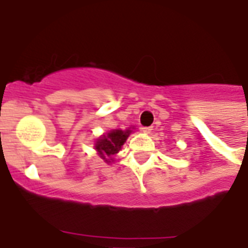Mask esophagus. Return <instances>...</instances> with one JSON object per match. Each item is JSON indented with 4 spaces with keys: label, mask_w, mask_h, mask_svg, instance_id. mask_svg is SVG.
I'll list each match as a JSON object with an SVG mask.
<instances>
[{
    "label": "esophagus",
    "mask_w": 248,
    "mask_h": 248,
    "mask_svg": "<svg viewBox=\"0 0 248 248\" xmlns=\"http://www.w3.org/2000/svg\"><path fill=\"white\" fill-rule=\"evenodd\" d=\"M151 130H153V127H151V126H145V127H142V131L145 132V134H150V132H151Z\"/></svg>",
    "instance_id": "34e87169"
}]
</instances>
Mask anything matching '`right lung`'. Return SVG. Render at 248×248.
I'll list each match as a JSON object with an SVG mask.
<instances>
[{"label":"right lung","mask_w":248,"mask_h":248,"mask_svg":"<svg viewBox=\"0 0 248 248\" xmlns=\"http://www.w3.org/2000/svg\"><path fill=\"white\" fill-rule=\"evenodd\" d=\"M130 132V130H114L111 131L107 136H102L95 143V149L101 154L102 159H105L107 163H109L108 157H111L112 155L120 151L121 146L124 143Z\"/></svg>","instance_id":"obj_1"}]
</instances>
